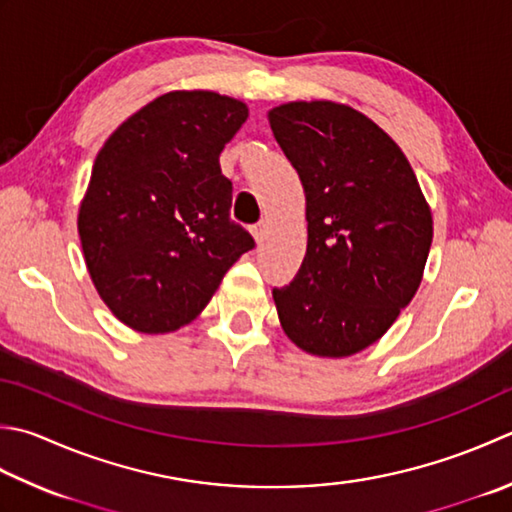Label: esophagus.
<instances>
[{
	"mask_svg": "<svg viewBox=\"0 0 512 512\" xmlns=\"http://www.w3.org/2000/svg\"><path fill=\"white\" fill-rule=\"evenodd\" d=\"M266 228H268L266 222H259L257 226H253V237H255L257 244H262L266 239Z\"/></svg>",
	"mask_w": 512,
	"mask_h": 512,
	"instance_id": "obj_1",
	"label": "esophagus"
}]
</instances>
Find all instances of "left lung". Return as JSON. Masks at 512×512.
I'll list each match as a JSON object with an SVG mask.
<instances>
[{"mask_svg": "<svg viewBox=\"0 0 512 512\" xmlns=\"http://www.w3.org/2000/svg\"><path fill=\"white\" fill-rule=\"evenodd\" d=\"M268 122L302 179L308 222L302 268L273 290L279 324L308 355L350 357L413 302L433 213L402 148L359 110L288 102Z\"/></svg>", "mask_w": 512, "mask_h": 512, "instance_id": "obj_1", "label": "left lung"}]
</instances>
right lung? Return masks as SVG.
Here are the masks:
<instances>
[{
    "label": "right lung",
    "mask_w": 512,
    "mask_h": 512,
    "mask_svg": "<svg viewBox=\"0 0 512 512\" xmlns=\"http://www.w3.org/2000/svg\"><path fill=\"white\" fill-rule=\"evenodd\" d=\"M246 119L242 99L170 90L117 126L97 153L77 213L79 242L102 302L137 333L193 322L255 246L230 222L233 184L219 168Z\"/></svg>",
    "instance_id": "add662e5"
}]
</instances>
